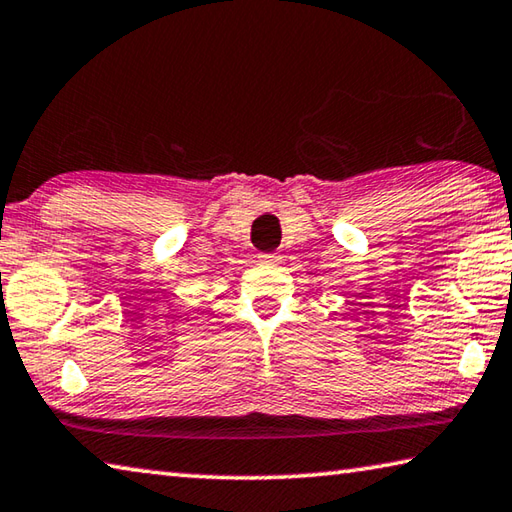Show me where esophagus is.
Segmentation results:
<instances>
[{
  "label": "esophagus",
  "mask_w": 512,
  "mask_h": 512,
  "mask_svg": "<svg viewBox=\"0 0 512 512\" xmlns=\"http://www.w3.org/2000/svg\"><path fill=\"white\" fill-rule=\"evenodd\" d=\"M259 259H262V262H266V264H275V262H280V255H277V253H264V255H259Z\"/></svg>",
  "instance_id": "obj_1"
}]
</instances>
